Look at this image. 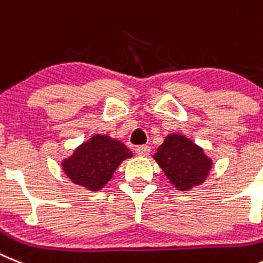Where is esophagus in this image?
I'll use <instances>...</instances> for the list:
<instances>
[{"label":"esophagus","mask_w":263,"mask_h":263,"mask_svg":"<svg viewBox=\"0 0 263 263\" xmlns=\"http://www.w3.org/2000/svg\"><path fill=\"white\" fill-rule=\"evenodd\" d=\"M135 151H136V155L145 157V156H148V155H149L151 147H148V145H140V147H138Z\"/></svg>","instance_id":"1"}]
</instances>
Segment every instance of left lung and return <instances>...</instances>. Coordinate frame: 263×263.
<instances>
[{
	"mask_svg": "<svg viewBox=\"0 0 263 263\" xmlns=\"http://www.w3.org/2000/svg\"><path fill=\"white\" fill-rule=\"evenodd\" d=\"M154 159L177 191H191L204 184L213 160L195 141L182 134H170Z\"/></svg>",
	"mask_w": 263,
	"mask_h": 263,
	"instance_id": "left-lung-1",
	"label": "left lung"
}]
</instances>
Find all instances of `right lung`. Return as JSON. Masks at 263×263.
I'll list each match as a JSON object with an SVG mask.
<instances>
[{"label":"right lung","mask_w":263,"mask_h":263,"mask_svg":"<svg viewBox=\"0 0 263 263\" xmlns=\"http://www.w3.org/2000/svg\"><path fill=\"white\" fill-rule=\"evenodd\" d=\"M132 156V151L120 140L95 134L62 160V170L75 185L98 192L112 179L118 166Z\"/></svg>","instance_id":"obj_1"}]
</instances>
